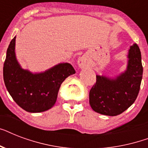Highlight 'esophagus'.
Returning a JSON list of instances; mask_svg holds the SVG:
<instances>
[{
	"label": "esophagus",
	"instance_id": "esophagus-1",
	"mask_svg": "<svg viewBox=\"0 0 148 148\" xmlns=\"http://www.w3.org/2000/svg\"><path fill=\"white\" fill-rule=\"evenodd\" d=\"M90 62H89V59L88 58V57L85 55H83L80 57L78 58V60H77V64H78L79 67L83 69V68H85L89 65Z\"/></svg>",
	"mask_w": 148,
	"mask_h": 148
}]
</instances>
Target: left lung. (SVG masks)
Masks as SVG:
<instances>
[{"label": "left lung", "instance_id": "1", "mask_svg": "<svg viewBox=\"0 0 148 148\" xmlns=\"http://www.w3.org/2000/svg\"><path fill=\"white\" fill-rule=\"evenodd\" d=\"M127 58L126 70L117 77L96 75V84L89 94V103L95 112L117 116L135 101L143 75L141 53L137 44L130 47Z\"/></svg>", "mask_w": 148, "mask_h": 148}]
</instances>
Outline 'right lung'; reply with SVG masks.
<instances>
[{
	"instance_id": "add662e5",
	"label": "right lung",
	"mask_w": 148,
	"mask_h": 148,
	"mask_svg": "<svg viewBox=\"0 0 148 148\" xmlns=\"http://www.w3.org/2000/svg\"><path fill=\"white\" fill-rule=\"evenodd\" d=\"M16 37L7 50L3 81L7 90L18 105L31 113L44 112L55 103L63 81L75 70L69 63H60L40 73L23 69L15 54Z\"/></svg>"
}]
</instances>
